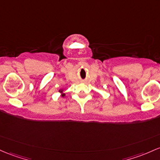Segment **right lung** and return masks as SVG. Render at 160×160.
I'll return each mask as SVG.
<instances>
[{
    "mask_svg": "<svg viewBox=\"0 0 160 160\" xmlns=\"http://www.w3.org/2000/svg\"><path fill=\"white\" fill-rule=\"evenodd\" d=\"M58 92L61 93V97H65L66 94L64 92V89H63V88L60 89H59V90H58Z\"/></svg>",
    "mask_w": 160,
    "mask_h": 160,
    "instance_id": "add662e5",
    "label": "right lung"
}]
</instances>
